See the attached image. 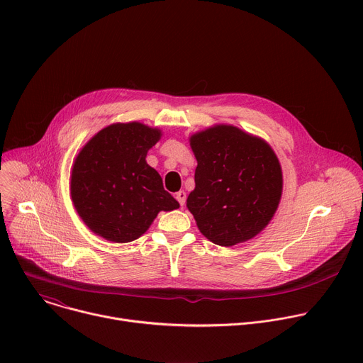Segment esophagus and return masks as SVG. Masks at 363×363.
Segmentation results:
<instances>
[{
	"mask_svg": "<svg viewBox=\"0 0 363 363\" xmlns=\"http://www.w3.org/2000/svg\"><path fill=\"white\" fill-rule=\"evenodd\" d=\"M175 198L178 199V202H179V205H181V206H184V205H185V201H186V194H185L184 191H179V192H177Z\"/></svg>",
	"mask_w": 363,
	"mask_h": 363,
	"instance_id": "obj_1",
	"label": "esophagus"
}]
</instances>
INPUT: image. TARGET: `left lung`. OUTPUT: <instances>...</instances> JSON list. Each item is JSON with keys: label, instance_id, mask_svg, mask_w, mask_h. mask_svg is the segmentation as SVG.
<instances>
[{"label": "left lung", "instance_id": "1", "mask_svg": "<svg viewBox=\"0 0 363 363\" xmlns=\"http://www.w3.org/2000/svg\"><path fill=\"white\" fill-rule=\"evenodd\" d=\"M189 143L198 165L186 206L199 231L224 247L255 237L281 198L283 175L274 150L231 125L198 132Z\"/></svg>", "mask_w": 363, "mask_h": 363}]
</instances>
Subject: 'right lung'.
<instances>
[{"label":"right lung","instance_id":"add662e5","mask_svg":"<svg viewBox=\"0 0 363 363\" xmlns=\"http://www.w3.org/2000/svg\"><path fill=\"white\" fill-rule=\"evenodd\" d=\"M161 130L139 122L97 132L80 150L72 171V199L84 224L115 242L139 238L160 211L177 210L161 175L146 164Z\"/></svg>","mask_w":363,"mask_h":363}]
</instances>
